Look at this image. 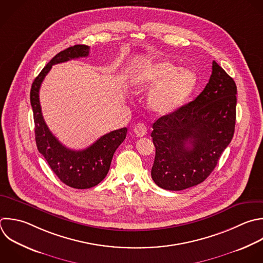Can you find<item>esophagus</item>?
Here are the masks:
<instances>
[{"label": "esophagus", "mask_w": 263, "mask_h": 263, "mask_svg": "<svg viewBox=\"0 0 263 263\" xmlns=\"http://www.w3.org/2000/svg\"><path fill=\"white\" fill-rule=\"evenodd\" d=\"M134 133L137 137L142 138L147 134V127L144 123H138L135 127H134Z\"/></svg>", "instance_id": "obj_1"}]
</instances>
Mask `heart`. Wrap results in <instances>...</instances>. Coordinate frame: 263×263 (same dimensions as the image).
I'll return each instance as SVG.
<instances>
[{
	"instance_id": "obj_1",
	"label": "heart",
	"mask_w": 263,
	"mask_h": 263,
	"mask_svg": "<svg viewBox=\"0 0 263 263\" xmlns=\"http://www.w3.org/2000/svg\"><path fill=\"white\" fill-rule=\"evenodd\" d=\"M133 81L140 92L158 86L150 98V106L154 112L166 115L178 110L192 95L197 76L190 69H179L170 62H158L136 72Z\"/></svg>"
}]
</instances>
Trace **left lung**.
<instances>
[{
	"mask_svg": "<svg viewBox=\"0 0 263 263\" xmlns=\"http://www.w3.org/2000/svg\"><path fill=\"white\" fill-rule=\"evenodd\" d=\"M235 95V82L214 61L199 96L153 123L151 177L157 186L179 191L210 176L234 134Z\"/></svg>",
	"mask_w": 263,
	"mask_h": 263,
	"instance_id": "left-lung-1",
	"label": "left lung"
}]
</instances>
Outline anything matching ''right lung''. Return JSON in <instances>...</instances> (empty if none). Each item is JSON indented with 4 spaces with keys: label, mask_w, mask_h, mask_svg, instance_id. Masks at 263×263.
I'll return each instance as SVG.
<instances>
[{
    "label": "right lung",
    "mask_w": 263,
    "mask_h": 263,
    "mask_svg": "<svg viewBox=\"0 0 263 263\" xmlns=\"http://www.w3.org/2000/svg\"><path fill=\"white\" fill-rule=\"evenodd\" d=\"M88 54L89 46L86 45H74L58 53L34 80L30 96L38 150L59 179L76 189L91 188L104 180L109 172L113 155L127 133L126 127L113 130L101 137L86 149L76 151L65 147L45 123L39 100V90L45 76L53 65L85 58Z\"/></svg>",
    "instance_id": "1"
}]
</instances>
